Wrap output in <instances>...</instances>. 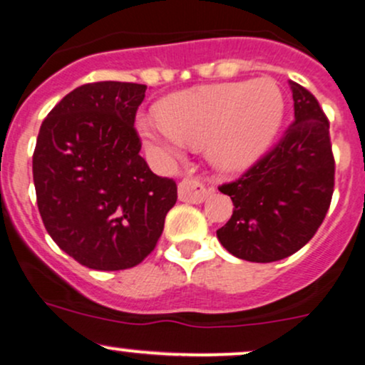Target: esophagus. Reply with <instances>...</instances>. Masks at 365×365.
I'll use <instances>...</instances> for the list:
<instances>
[{"label":"esophagus","instance_id":"esophagus-1","mask_svg":"<svg viewBox=\"0 0 365 365\" xmlns=\"http://www.w3.org/2000/svg\"><path fill=\"white\" fill-rule=\"evenodd\" d=\"M179 200L184 201V203L191 205H200L206 200V196L210 195V191L206 190V186L200 179L195 178H186L179 182Z\"/></svg>","mask_w":365,"mask_h":365}]
</instances>
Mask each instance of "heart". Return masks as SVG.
<instances>
[{"label":"heart","instance_id":"1","mask_svg":"<svg viewBox=\"0 0 365 365\" xmlns=\"http://www.w3.org/2000/svg\"><path fill=\"white\" fill-rule=\"evenodd\" d=\"M284 115V96L276 81L260 78L222 83L173 94L159 118L140 116L138 132L162 164L182 155L184 143L206 147L223 170H240L267 150Z\"/></svg>","mask_w":365,"mask_h":365}]
</instances>
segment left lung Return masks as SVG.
Masks as SVG:
<instances>
[{"mask_svg":"<svg viewBox=\"0 0 365 365\" xmlns=\"http://www.w3.org/2000/svg\"><path fill=\"white\" fill-rule=\"evenodd\" d=\"M289 86L294 121L282 140L240 179L218 187L235 206L217 230L220 244L249 262L286 259L307 245L334 195L330 123L308 89Z\"/></svg>","mask_w":365,"mask_h":365,"instance_id":"8db88e82","label":"left lung"}]
</instances>
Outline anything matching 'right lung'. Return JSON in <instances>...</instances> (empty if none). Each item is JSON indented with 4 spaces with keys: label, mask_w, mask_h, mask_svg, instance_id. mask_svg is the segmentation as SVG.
Listing matches in <instances>:
<instances>
[{
    "label": "right lung",
    "mask_w": 365,
    "mask_h": 365,
    "mask_svg": "<svg viewBox=\"0 0 365 365\" xmlns=\"http://www.w3.org/2000/svg\"><path fill=\"white\" fill-rule=\"evenodd\" d=\"M145 84L103 81L66 94L43 120L34 184L45 230L79 264L121 271L155 249L178 200L140 157L135 113Z\"/></svg>",
    "instance_id": "1"
}]
</instances>
